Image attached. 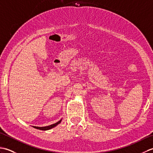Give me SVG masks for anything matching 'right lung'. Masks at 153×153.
Returning a JSON list of instances; mask_svg holds the SVG:
<instances>
[{"mask_svg":"<svg viewBox=\"0 0 153 153\" xmlns=\"http://www.w3.org/2000/svg\"><path fill=\"white\" fill-rule=\"evenodd\" d=\"M62 120V119L60 120L59 121L57 122L56 123H53V124L50 125V126H45V127H37V126H33V127L34 128H35V129H40V130H44V131H46V130H48V129H52V128H54L55 126H56L58 124H59V123L61 122Z\"/></svg>","mask_w":153,"mask_h":153,"instance_id":"right-lung-1","label":"right lung"}]
</instances>
